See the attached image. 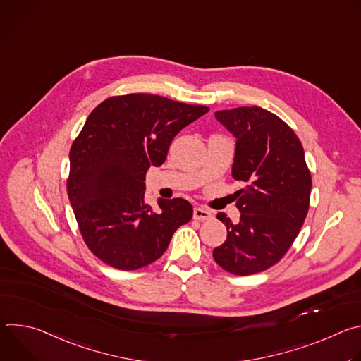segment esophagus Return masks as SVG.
Masks as SVG:
<instances>
[{"mask_svg": "<svg viewBox=\"0 0 361 361\" xmlns=\"http://www.w3.org/2000/svg\"><path fill=\"white\" fill-rule=\"evenodd\" d=\"M194 220H198V221H204V220H209L212 219V212L205 210V209H201V207H195L194 209Z\"/></svg>", "mask_w": 361, "mask_h": 361, "instance_id": "34e87169", "label": "esophagus"}]
</instances>
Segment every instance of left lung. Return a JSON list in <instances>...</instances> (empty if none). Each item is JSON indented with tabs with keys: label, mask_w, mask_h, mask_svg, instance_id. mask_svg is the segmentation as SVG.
Returning <instances> with one entry per match:
<instances>
[{
	"label": "left lung",
	"mask_w": 361,
	"mask_h": 361,
	"mask_svg": "<svg viewBox=\"0 0 361 361\" xmlns=\"http://www.w3.org/2000/svg\"><path fill=\"white\" fill-rule=\"evenodd\" d=\"M216 118L237 138L233 177L245 187L237 191V224L217 214L227 240L213 257L226 271L250 276L279 263L294 243L310 207L312 174L298 137L276 114L238 107Z\"/></svg>",
	"instance_id": "8db88e82"
}]
</instances>
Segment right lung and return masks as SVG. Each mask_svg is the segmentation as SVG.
Instances as JSON below:
<instances>
[{"instance_id": "right-lung-1", "label": "right lung", "mask_w": 361, "mask_h": 361, "mask_svg": "<svg viewBox=\"0 0 361 361\" xmlns=\"http://www.w3.org/2000/svg\"><path fill=\"white\" fill-rule=\"evenodd\" d=\"M152 94L104 99L88 116L70 149L67 192L90 251L118 270H137L164 254L174 231L188 223L187 200H144L145 173L160 167L173 138L209 113Z\"/></svg>"}]
</instances>
